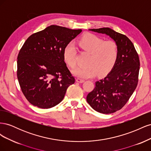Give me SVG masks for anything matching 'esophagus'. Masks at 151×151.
<instances>
[{
    "label": "esophagus",
    "instance_id": "34e87169",
    "mask_svg": "<svg viewBox=\"0 0 151 151\" xmlns=\"http://www.w3.org/2000/svg\"><path fill=\"white\" fill-rule=\"evenodd\" d=\"M76 81L77 82V83H84V82L85 81L84 79H81V78H77L76 79Z\"/></svg>",
    "mask_w": 151,
    "mask_h": 151
}]
</instances>
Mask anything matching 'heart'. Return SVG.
<instances>
[{
  "instance_id": "1",
  "label": "heart",
  "mask_w": 151,
  "mask_h": 151,
  "mask_svg": "<svg viewBox=\"0 0 151 151\" xmlns=\"http://www.w3.org/2000/svg\"><path fill=\"white\" fill-rule=\"evenodd\" d=\"M79 46L84 51L90 53L86 64L84 67H78L72 70V74L80 78H91L98 74L104 75L115 66L118 57V47L113 40L103 41L98 36L85 33L78 41ZM74 46L70 43L66 45L63 52V58L68 67L74 68L76 65Z\"/></svg>"
}]
</instances>
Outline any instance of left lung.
I'll list each match as a JSON object with an SVG mask.
<instances>
[{
    "mask_svg": "<svg viewBox=\"0 0 151 151\" xmlns=\"http://www.w3.org/2000/svg\"><path fill=\"white\" fill-rule=\"evenodd\" d=\"M89 30L109 36L117 43L119 53L111 70L96 82L94 89L87 96V102L99 113H115L127 103L137 86L139 55L134 44L125 35L109 28Z\"/></svg>",
    "mask_w": 151,
    "mask_h": 151,
    "instance_id": "left-lung-1",
    "label": "left lung"
}]
</instances>
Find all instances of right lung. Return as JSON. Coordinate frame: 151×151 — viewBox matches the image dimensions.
Wrapping results in <instances>:
<instances>
[{
    "mask_svg": "<svg viewBox=\"0 0 151 151\" xmlns=\"http://www.w3.org/2000/svg\"><path fill=\"white\" fill-rule=\"evenodd\" d=\"M81 31L51 25L26 40L17 56V76L22 92L31 104L44 109L56 106L75 83L63 52Z\"/></svg>",
    "mask_w": 151,
    "mask_h": 151,
    "instance_id": "1",
    "label": "right lung"
}]
</instances>
